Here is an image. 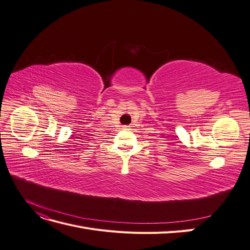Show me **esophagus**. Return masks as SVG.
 <instances>
[{
  "label": "esophagus",
  "mask_w": 250,
  "mask_h": 250,
  "mask_svg": "<svg viewBox=\"0 0 250 250\" xmlns=\"http://www.w3.org/2000/svg\"><path fill=\"white\" fill-rule=\"evenodd\" d=\"M125 127H127V126H125Z\"/></svg>",
  "instance_id": "1"
}]
</instances>
